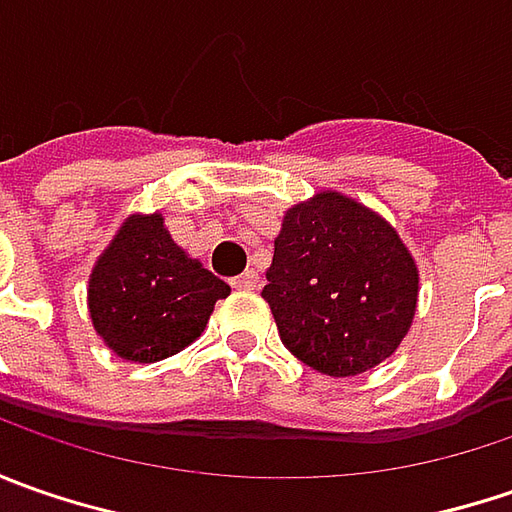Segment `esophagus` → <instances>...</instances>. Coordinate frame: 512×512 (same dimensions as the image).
<instances>
[{
  "instance_id": "1",
  "label": "esophagus",
  "mask_w": 512,
  "mask_h": 512,
  "mask_svg": "<svg viewBox=\"0 0 512 512\" xmlns=\"http://www.w3.org/2000/svg\"><path fill=\"white\" fill-rule=\"evenodd\" d=\"M230 285L236 287V290H256V287H259V273H256V270H245V273L236 276Z\"/></svg>"
}]
</instances>
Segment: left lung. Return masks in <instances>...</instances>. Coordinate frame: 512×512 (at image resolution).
Segmentation results:
<instances>
[{
	"label": "left lung",
	"mask_w": 512,
	"mask_h": 512,
	"mask_svg": "<svg viewBox=\"0 0 512 512\" xmlns=\"http://www.w3.org/2000/svg\"><path fill=\"white\" fill-rule=\"evenodd\" d=\"M265 276L282 342L325 376L382 364L416 316L419 267L396 227L336 190L287 210Z\"/></svg>",
	"instance_id": "1"
}]
</instances>
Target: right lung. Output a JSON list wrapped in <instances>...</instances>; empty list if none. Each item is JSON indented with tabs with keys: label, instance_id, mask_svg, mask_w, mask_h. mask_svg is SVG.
I'll return each instance as SVG.
<instances>
[{
	"label": "right lung",
	"instance_id": "right-lung-1",
	"mask_svg": "<svg viewBox=\"0 0 512 512\" xmlns=\"http://www.w3.org/2000/svg\"><path fill=\"white\" fill-rule=\"evenodd\" d=\"M230 285L170 239L162 213H133L88 282L93 330L128 362L168 359L196 342Z\"/></svg>",
	"mask_w": 512,
	"mask_h": 512
}]
</instances>
